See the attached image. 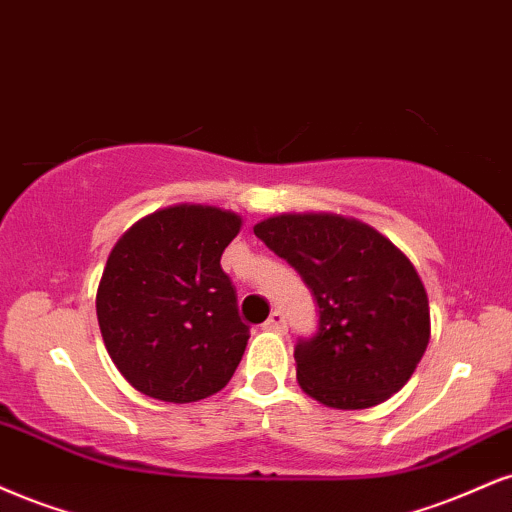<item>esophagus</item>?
I'll use <instances>...</instances> for the list:
<instances>
[{"instance_id":"1","label":"esophagus","mask_w":512,"mask_h":512,"mask_svg":"<svg viewBox=\"0 0 512 512\" xmlns=\"http://www.w3.org/2000/svg\"><path fill=\"white\" fill-rule=\"evenodd\" d=\"M264 329H267V331H286V317H283V312L274 310L272 315H269L267 322H264Z\"/></svg>"}]
</instances>
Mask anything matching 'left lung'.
Masks as SVG:
<instances>
[{"label": "left lung", "mask_w": 512, "mask_h": 512, "mask_svg": "<svg viewBox=\"0 0 512 512\" xmlns=\"http://www.w3.org/2000/svg\"><path fill=\"white\" fill-rule=\"evenodd\" d=\"M252 231L319 305V331L295 346L300 389L336 410L372 408L403 389L432 334L408 257L369 224L331 212L279 214Z\"/></svg>", "instance_id": "1"}]
</instances>
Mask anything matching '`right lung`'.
Masks as SVG:
<instances>
[{
	"instance_id": "right-lung-1",
	"label": "right lung",
	"mask_w": 512,
	"mask_h": 512,
	"mask_svg": "<svg viewBox=\"0 0 512 512\" xmlns=\"http://www.w3.org/2000/svg\"><path fill=\"white\" fill-rule=\"evenodd\" d=\"M243 219L212 205L147 214L116 240L97 286L109 357L135 391L195 403L229 384L250 338L221 252Z\"/></svg>"
}]
</instances>
